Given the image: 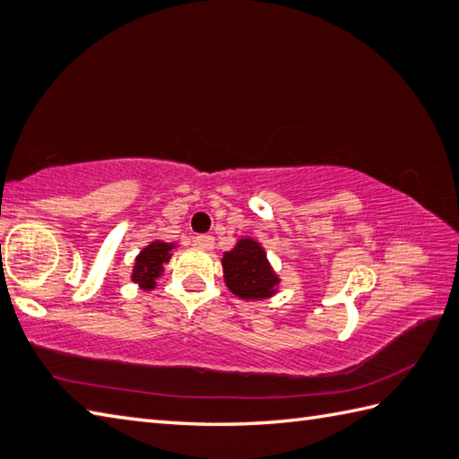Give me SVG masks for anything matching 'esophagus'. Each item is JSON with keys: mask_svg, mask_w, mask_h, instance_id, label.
Here are the masks:
<instances>
[{"mask_svg": "<svg viewBox=\"0 0 459 459\" xmlns=\"http://www.w3.org/2000/svg\"><path fill=\"white\" fill-rule=\"evenodd\" d=\"M195 245L204 248V251H211V248L214 247V237H211V235H198V237H195Z\"/></svg>", "mask_w": 459, "mask_h": 459, "instance_id": "obj_1", "label": "esophagus"}]
</instances>
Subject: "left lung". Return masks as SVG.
Returning a JSON list of instances; mask_svg holds the SVG:
<instances>
[{
	"mask_svg": "<svg viewBox=\"0 0 459 459\" xmlns=\"http://www.w3.org/2000/svg\"><path fill=\"white\" fill-rule=\"evenodd\" d=\"M221 263L224 282L232 295L245 301H263L279 293V274L256 238H238L237 245L222 255Z\"/></svg>",
	"mask_w": 459,
	"mask_h": 459,
	"instance_id": "obj_1",
	"label": "left lung"
}]
</instances>
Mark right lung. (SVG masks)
Here are the masks:
<instances>
[{
	"label": "right lung",
	"instance_id": "add662e5",
	"mask_svg": "<svg viewBox=\"0 0 459 459\" xmlns=\"http://www.w3.org/2000/svg\"><path fill=\"white\" fill-rule=\"evenodd\" d=\"M177 243H164V240H152L134 258L130 279L143 290L156 289V279L162 277L164 264L170 261Z\"/></svg>",
	"mask_w": 459,
	"mask_h": 459
}]
</instances>
